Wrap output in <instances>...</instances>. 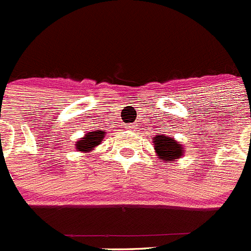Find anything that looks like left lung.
<instances>
[{
    "mask_svg": "<svg viewBox=\"0 0 251 251\" xmlns=\"http://www.w3.org/2000/svg\"><path fill=\"white\" fill-rule=\"evenodd\" d=\"M154 138V150L159 159L166 163H171L184 155V145L176 141L174 137L164 135H157Z\"/></svg>",
    "mask_w": 251,
    "mask_h": 251,
    "instance_id": "left-lung-1",
    "label": "left lung"
}]
</instances>
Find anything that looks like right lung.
I'll use <instances>...</instances> for the list:
<instances>
[{
    "label": "right lung",
    "instance_id": "add662e5",
    "mask_svg": "<svg viewBox=\"0 0 251 251\" xmlns=\"http://www.w3.org/2000/svg\"><path fill=\"white\" fill-rule=\"evenodd\" d=\"M105 133L103 131H93L88 132L84 135V137L79 138L75 144V148L80 153H91L93 151L94 148H97L102 142V140L105 138Z\"/></svg>",
    "mask_w": 251,
    "mask_h": 251
}]
</instances>
